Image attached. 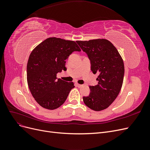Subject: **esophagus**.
Returning a JSON list of instances; mask_svg holds the SVG:
<instances>
[{
  "mask_svg": "<svg viewBox=\"0 0 150 150\" xmlns=\"http://www.w3.org/2000/svg\"><path fill=\"white\" fill-rule=\"evenodd\" d=\"M76 85L77 87H78V88H81V87H82V86H83L82 84H79L78 83H76Z\"/></svg>",
  "mask_w": 150,
  "mask_h": 150,
  "instance_id": "1",
  "label": "esophagus"
}]
</instances>
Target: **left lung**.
<instances>
[{"label":"left lung","mask_w":150,"mask_h":150,"mask_svg":"<svg viewBox=\"0 0 150 150\" xmlns=\"http://www.w3.org/2000/svg\"><path fill=\"white\" fill-rule=\"evenodd\" d=\"M76 42L88 55L93 74H98V84L89 86L91 92L83 97V101L94 111L105 110L120 92L125 74L123 61L116 48L106 39Z\"/></svg>","instance_id":"8db88e82"}]
</instances>
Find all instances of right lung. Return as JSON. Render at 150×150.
<instances>
[{
  "label": "right lung",
  "instance_id": "add662e5",
  "mask_svg": "<svg viewBox=\"0 0 150 150\" xmlns=\"http://www.w3.org/2000/svg\"><path fill=\"white\" fill-rule=\"evenodd\" d=\"M74 51H81L74 41L49 38L35 47L27 65V80L35 100L47 110H55L65 102L74 88L56 78L58 72L66 71V60Z\"/></svg>",
  "mask_w": 150,
  "mask_h": 150
}]
</instances>
